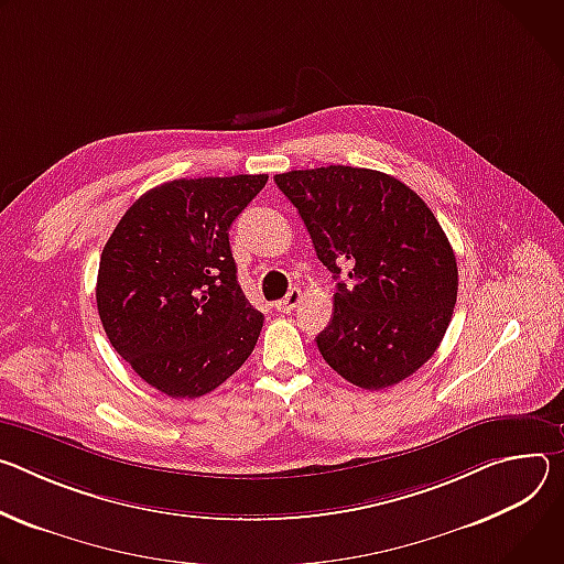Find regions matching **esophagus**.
Wrapping results in <instances>:
<instances>
[{
	"label": "esophagus",
	"instance_id": "obj_1",
	"mask_svg": "<svg viewBox=\"0 0 564 564\" xmlns=\"http://www.w3.org/2000/svg\"><path fill=\"white\" fill-rule=\"evenodd\" d=\"M300 300H302V293H300L297 289H291V291L286 293V297H284V300L275 302V308H278V311H282V314H291V311L300 304Z\"/></svg>",
	"mask_w": 564,
	"mask_h": 564
}]
</instances>
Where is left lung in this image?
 <instances>
[{"instance_id":"obj_1","label":"left lung","mask_w":564,"mask_h":564,"mask_svg":"<svg viewBox=\"0 0 564 564\" xmlns=\"http://www.w3.org/2000/svg\"><path fill=\"white\" fill-rule=\"evenodd\" d=\"M318 260L340 278L323 358L362 390L414 373L444 340L457 302L453 246L425 202L379 170L327 165L275 174Z\"/></svg>"}]
</instances>
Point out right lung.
<instances>
[{"mask_svg":"<svg viewBox=\"0 0 564 564\" xmlns=\"http://www.w3.org/2000/svg\"><path fill=\"white\" fill-rule=\"evenodd\" d=\"M269 174L152 187L107 239L96 284L111 347L172 399H197L243 365L264 316L237 284L228 230Z\"/></svg>","mask_w":564,"mask_h":564,"instance_id":"1","label":"right lung"}]
</instances>
